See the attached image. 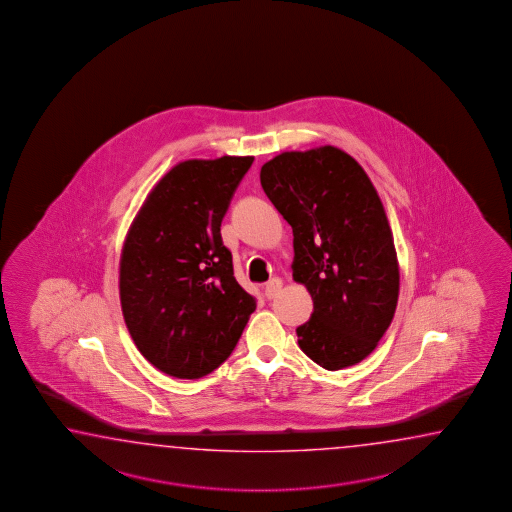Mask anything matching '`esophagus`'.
I'll list each match as a JSON object with an SVG mask.
<instances>
[{"label": "esophagus", "mask_w": 512, "mask_h": 512, "mask_svg": "<svg viewBox=\"0 0 512 512\" xmlns=\"http://www.w3.org/2000/svg\"><path fill=\"white\" fill-rule=\"evenodd\" d=\"M282 285L283 283L280 278H272L271 282H267V285H265V296L271 300V298H274L276 294L282 291Z\"/></svg>", "instance_id": "1"}]
</instances>
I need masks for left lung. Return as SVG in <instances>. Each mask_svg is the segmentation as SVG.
I'll return each instance as SVG.
<instances>
[{
	"label": "left lung",
	"instance_id": "8db88e82",
	"mask_svg": "<svg viewBox=\"0 0 512 512\" xmlns=\"http://www.w3.org/2000/svg\"><path fill=\"white\" fill-rule=\"evenodd\" d=\"M260 181L293 227L294 282L313 298L298 346L329 371L366 359L399 298L392 229L370 177L348 153L320 146L276 155Z\"/></svg>",
	"mask_w": 512,
	"mask_h": 512
}]
</instances>
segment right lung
<instances>
[{"label": "right lung", "instance_id": "add662e5", "mask_svg": "<svg viewBox=\"0 0 512 512\" xmlns=\"http://www.w3.org/2000/svg\"><path fill=\"white\" fill-rule=\"evenodd\" d=\"M254 157L190 159L153 186L120 254V305L142 357L199 379L236 348L254 296L234 278L221 221Z\"/></svg>", "mask_w": 512, "mask_h": 512}]
</instances>
